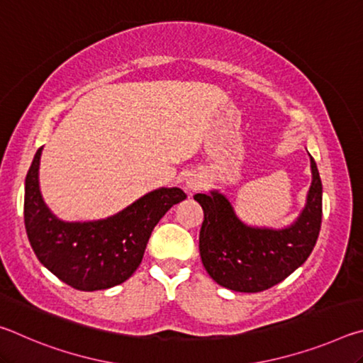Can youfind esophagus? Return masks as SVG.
I'll use <instances>...</instances> for the list:
<instances>
[{
	"mask_svg": "<svg viewBox=\"0 0 363 363\" xmlns=\"http://www.w3.org/2000/svg\"><path fill=\"white\" fill-rule=\"evenodd\" d=\"M201 186H203V184H201L200 181H196V179H190V181H187V187H189V190H199V189H201Z\"/></svg>",
	"mask_w": 363,
	"mask_h": 363,
	"instance_id": "34e87169",
	"label": "esophagus"
}]
</instances>
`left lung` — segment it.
<instances>
[{
	"label": "left lung",
	"instance_id": "obj_1",
	"mask_svg": "<svg viewBox=\"0 0 363 363\" xmlns=\"http://www.w3.org/2000/svg\"><path fill=\"white\" fill-rule=\"evenodd\" d=\"M311 168L312 184L304 211L296 223L281 230L245 225L219 192L194 195L203 208L201 262L216 284L240 293L264 291L304 264L322 224V181L312 157Z\"/></svg>",
	"mask_w": 363,
	"mask_h": 363
}]
</instances>
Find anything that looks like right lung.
<instances>
[{
  "label": "right lung",
  "instance_id": "right-lung-1",
  "mask_svg": "<svg viewBox=\"0 0 363 363\" xmlns=\"http://www.w3.org/2000/svg\"><path fill=\"white\" fill-rule=\"evenodd\" d=\"M41 147L26 177L23 219L30 245L43 266L79 291L106 290L128 280L143 261L153 227L187 195L158 189L112 218L64 223L48 210L38 186Z\"/></svg>",
  "mask_w": 363,
  "mask_h": 363
}]
</instances>
